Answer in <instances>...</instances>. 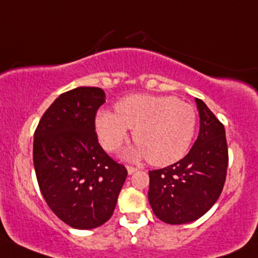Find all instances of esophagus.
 <instances>
[{
  "label": "esophagus",
  "instance_id": "esophagus-1",
  "mask_svg": "<svg viewBox=\"0 0 258 258\" xmlns=\"http://www.w3.org/2000/svg\"><path fill=\"white\" fill-rule=\"evenodd\" d=\"M136 170H137V168L131 167V165H128V167H127V172H128V174H134V173L136 172Z\"/></svg>",
  "mask_w": 258,
  "mask_h": 258
}]
</instances>
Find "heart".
<instances>
[{
	"label": "heart",
	"mask_w": 258,
	"mask_h": 258,
	"mask_svg": "<svg viewBox=\"0 0 258 258\" xmlns=\"http://www.w3.org/2000/svg\"><path fill=\"white\" fill-rule=\"evenodd\" d=\"M116 113L102 110L96 116L100 143L115 151L127 140L128 128L137 147L131 158L147 156L153 165H168L185 156L193 141L197 113L193 106L173 96L136 94L118 101Z\"/></svg>",
	"instance_id": "1"
}]
</instances>
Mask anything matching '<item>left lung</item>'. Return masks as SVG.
<instances>
[{"instance_id":"left-lung-1","label":"left lung","mask_w":258,"mask_h":258,"mask_svg":"<svg viewBox=\"0 0 258 258\" xmlns=\"http://www.w3.org/2000/svg\"><path fill=\"white\" fill-rule=\"evenodd\" d=\"M195 102L200 130L191 150L177 163L150 170L152 210L170 225L202 218L219 199L226 179L229 154L224 124L202 100Z\"/></svg>"}]
</instances>
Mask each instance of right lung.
Wrapping results in <instances>:
<instances>
[{
    "label": "right lung",
    "mask_w": 258,
    "mask_h": 258,
    "mask_svg": "<svg viewBox=\"0 0 258 258\" xmlns=\"http://www.w3.org/2000/svg\"><path fill=\"white\" fill-rule=\"evenodd\" d=\"M100 88L61 94L34 132L33 163L48 207L69 226L89 230L112 216L126 168L105 153L95 132L97 108L105 102Z\"/></svg>",
    "instance_id": "add662e5"
}]
</instances>
